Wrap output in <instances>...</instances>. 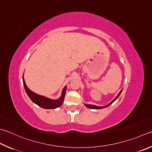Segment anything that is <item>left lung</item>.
I'll use <instances>...</instances> for the list:
<instances>
[{"label": "left lung", "instance_id": "1", "mask_svg": "<svg viewBox=\"0 0 152 152\" xmlns=\"http://www.w3.org/2000/svg\"><path fill=\"white\" fill-rule=\"evenodd\" d=\"M122 89L119 92V93L117 94V96L115 97V98H114V99H113V101H112L109 104H108L107 105H106V106H103V107H101V106H96V105H94V104H85V107H87V108H91V109H102V108H107V107H109V106L111 104H113V103L116 101V100L118 98V96H120V94H121V93H122Z\"/></svg>", "mask_w": 152, "mask_h": 152}]
</instances>
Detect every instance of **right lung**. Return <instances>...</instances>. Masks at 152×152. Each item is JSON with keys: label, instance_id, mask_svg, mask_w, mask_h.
Segmentation results:
<instances>
[{"label": "right lung", "instance_id": "1", "mask_svg": "<svg viewBox=\"0 0 152 152\" xmlns=\"http://www.w3.org/2000/svg\"><path fill=\"white\" fill-rule=\"evenodd\" d=\"M23 80V84H24V87L25 88L26 92L28 94V96H29V98L34 103H35L36 104L38 105L39 107L41 108H45V109H53V108H58L60 106L62 105L63 102H64L65 92H66L67 87L65 86L64 88H63L61 96L58 99H51L48 97H45L44 96L39 95V94H37L36 93L31 91L30 89L28 88L27 85H26V83L24 79V76L22 77Z\"/></svg>", "mask_w": 152, "mask_h": 152}]
</instances>
